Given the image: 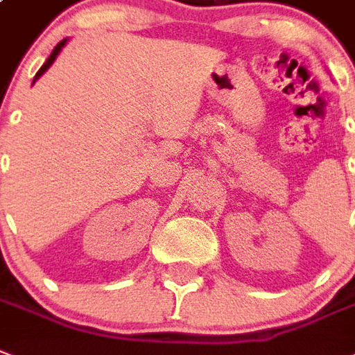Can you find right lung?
<instances>
[{
	"mask_svg": "<svg viewBox=\"0 0 355 355\" xmlns=\"http://www.w3.org/2000/svg\"><path fill=\"white\" fill-rule=\"evenodd\" d=\"M67 42H69V37H65V40H62V42L58 43L56 47L53 49V53H51V56L47 58V62L43 63V65H42V69H40V71H37V73H36V76H34V80H33V85H34V83H36V80H37V78L42 76V74H45V71H47V69L51 67V65H53V63H54V60H56V58H58V54L62 53V49L65 47V45H67Z\"/></svg>",
	"mask_w": 355,
	"mask_h": 355,
	"instance_id": "1",
	"label": "right lung"
}]
</instances>
